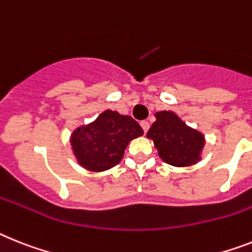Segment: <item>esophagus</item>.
<instances>
[{"label": "esophagus", "mask_w": 252, "mask_h": 252, "mask_svg": "<svg viewBox=\"0 0 252 252\" xmlns=\"http://www.w3.org/2000/svg\"><path fill=\"white\" fill-rule=\"evenodd\" d=\"M141 126H142V129H143V132H147V130H149V128H150V124H149V122H146V120H143V122H141Z\"/></svg>", "instance_id": "esophagus-1"}]
</instances>
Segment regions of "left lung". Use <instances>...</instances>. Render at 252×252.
<instances>
[{
    "label": "left lung",
    "instance_id": "1",
    "mask_svg": "<svg viewBox=\"0 0 252 252\" xmlns=\"http://www.w3.org/2000/svg\"><path fill=\"white\" fill-rule=\"evenodd\" d=\"M156 120L147 132L162 161L177 168L194 165L201 160L205 136L188 126L173 111H158Z\"/></svg>",
    "mask_w": 252,
    "mask_h": 252
}]
</instances>
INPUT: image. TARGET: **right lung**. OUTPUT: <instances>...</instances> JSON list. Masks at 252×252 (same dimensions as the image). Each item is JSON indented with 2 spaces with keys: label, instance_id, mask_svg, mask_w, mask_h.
I'll list each match as a JSON object with an SVG mask.
<instances>
[{
  "label": "right lung",
  "instance_id": "right-lung-1",
  "mask_svg": "<svg viewBox=\"0 0 252 252\" xmlns=\"http://www.w3.org/2000/svg\"><path fill=\"white\" fill-rule=\"evenodd\" d=\"M142 134L143 129L133 118L105 110L96 120L73 130L70 145L82 168L100 173L118 165L128 143Z\"/></svg>",
  "mask_w": 252,
  "mask_h": 252
}]
</instances>
